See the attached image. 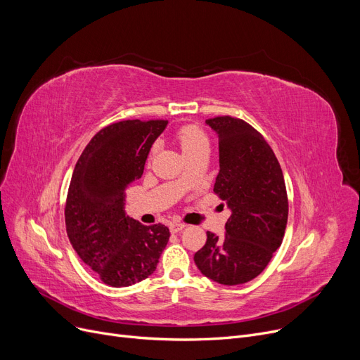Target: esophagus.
Returning <instances> with one entry per match:
<instances>
[{
	"label": "esophagus",
	"instance_id": "esophagus-1",
	"mask_svg": "<svg viewBox=\"0 0 360 360\" xmlns=\"http://www.w3.org/2000/svg\"><path fill=\"white\" fill-rule=\"evenodd\" d=\"M184 227H186L184 222H180V221L171 222V224H169V231H171V233H179V231H181Z\"/></svg>",
	"mask_w": 360,
	"mask_h": 360
}]
</instances>
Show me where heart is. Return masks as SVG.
Listing matches in <instances>:
<instances>
[{"mask_svg": "<svg viewBox=\"0 0 360 360\" xmlns=\"http://www.w3.org/2000/svg\"><path fill=\"white\" fill-rule=\"evenodd\" d=\"M179 143L181 146L183 153L196 150L199 148L208 146V138L199 127L196 126H186L177 134Z\"/></svg>", "mask_w": 360, "mask_h": 360, "instance_id": "heart-1", "label": "heart"}]
</instances>
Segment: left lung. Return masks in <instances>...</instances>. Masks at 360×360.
I'll list each match as a JSON object with an SVG mask.
<instances>
[{"instance_id":"left-lung-1","label":"left lung","mask_w":360,"mask_h":360,"mask_svg":"<svg viewBox=\"0 0 360 360\" xmlns=\"http://www.w3.org/2000/svg\"><path fill=\"white\" fill-rule=\"evenodd\" d=\"M218 136L219 173L214 192L231 215L226 234L208 231L193 256L205 277L224 284H245L265 269L283 242L288 200L281 167L264 136L240 118L207 120Z\"/></svg>"}]
</instances>
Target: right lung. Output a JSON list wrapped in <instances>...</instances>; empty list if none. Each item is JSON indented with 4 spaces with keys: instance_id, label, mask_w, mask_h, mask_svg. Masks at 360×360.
Wrapping results in <instances>:
<instances>
[{
    "instance_id": "1",
    "label": "right lung",
    "mask_w": 360,
    "mask_h": 360,
    "mask_svg": "<svg viewBox=\"0 0 360 360\" xmlns=\"http://www.w3.org/2000/svg\"><path fill=\"white\" fill-rule=\"evenodd\" d=\"M165 120H126L99 130L75 167L65 202L68 240L99 278L129 287L157 269L169 230L126 214V189L143 174Z\"/></svg>"
}]
</instances>
